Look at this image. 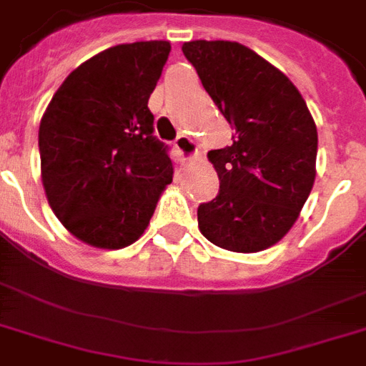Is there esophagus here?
I'll return each mask as SVG.
<instances>
[{
    "mask_svg": "<svg viewBox=\"0 0 366 366\" xmlns=\"http://www.w3.org/2000/svg\"><path fill=\"white\" fill-rule=\"evenodd\" d=\"M174 148H177V152L186 163H192V161L197 159V155H199V152H197V144H195L189 137H184V134H180V137L174 140Z\"/></svg>",
    "mask_w": 366,
    "mask_h": 366,
    "instance_id": "34e87169",
    "label": "esophagus"
}]
</instances>
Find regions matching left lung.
I'll return each mask as SVG.
<instances>
[{"label": "left lung", "instance_id": "1", "mask_svg": "<svg viewBox=\"0 0 366 366\" xmlns=\"http://www.w3.org/2000/svg\"><path fill=\"white\" fill-rule=\"evenodd\" d=\"M184 56L235 129L207 157L218 195L197 209L199 232L220 249L258 252L281 241L315 182L317 127L283 71L237 41H188Z\"/></svg>", "mask_w": 366, "mask_h": 366}]
</instances>
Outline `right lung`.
I'll list each match as a JSON object with an SVG mask.
<instances>
[{"instance_id":"add662e5","label":"right lung","mask_w":366,"mask_h":366,"mask_svg":"<svg viewBox=\"0 0 366 366\" xmlns=\"http://www.w3.org/2000/svg\"><path fill=\"white\" fill-rule=\"evenodd\" d=\"M169 53V41L106 49L66 77L43 114L39 157L49 205L91 247L134 243L172 182V161L154 137L148 108Z\"/></svg>"}]
</instances>
